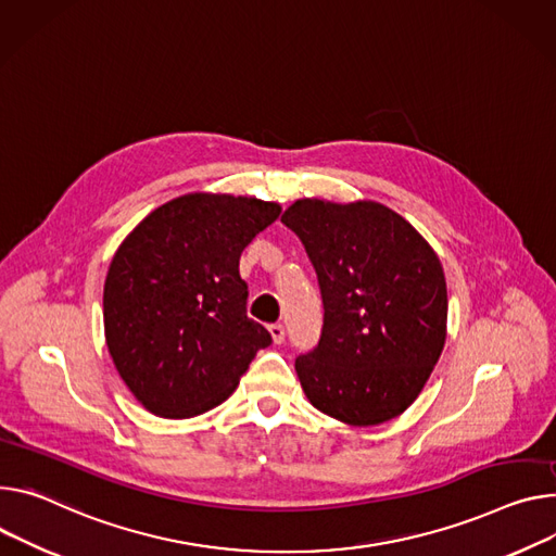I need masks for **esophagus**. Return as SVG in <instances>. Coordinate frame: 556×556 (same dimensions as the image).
I'll list each match as a JSON object with an SVG mask.
<instances>
[{
    "mask_svg": "<svg viewBox=\"0 0 556 556\" xmlns=\"http://www.w3.org/2000/svg\"><path fill=\"white\" fill-rule=\"evenodd\" d=\"M268 332H270V337H273V341H275V343H283V339H286V330H283V326H281V324H273V326L268 328Z\"/></svg>",
    "mask_w": 556,
    "mask_h": 556,
    "instance_id": "obj_1",
    "label": "esophagus"
}]
</instances>
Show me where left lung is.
I'll use <instances>...</instances> for the list:
<instances>
[{"mask_svg": "<svg viewBox=\"0 0 556 556\" xmlns=\"http://www.w3.org/2000/svg\"><path fill=\"white\" fill-rule=\"evenodd\" d=\"M281 222L315 266L324 328L294 362L308 401L348 426H379L424 390L445 343L447 290L432 245L377 201L296 199Z\"/></svg>", "mask_w": 556, "mask_h": 556, "instance_id": "1", "label": "left lung"}]
</instances>
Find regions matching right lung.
<instances>
[{
    "mask_svg": "<svg viewBox=\"0 0 556 556\" xmlns=\"http://www.w3.org/2000/svg\"><path fill=\"white\" fill-rule=\"evenodd\" d=\"M279 213L275 201L190 192L117 248L104 283L106 345L148 413L188 419L219 406L273 343L245 315L239 257Z\"/></svg>",
    "mask_w": 556,
    "mask_h": 556,
    "instance_id": "1",
    "label": "right lung"
}]
</instances>
